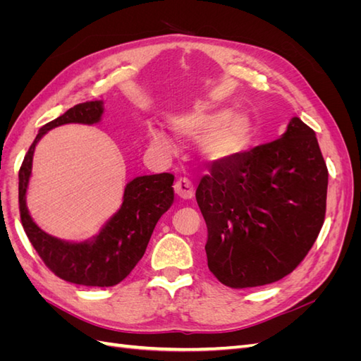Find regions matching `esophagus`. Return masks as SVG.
Wrapping results in <instances>:
<instances>
[{
	"label": "esophagus",
	"instance_id": "34e87169",
	"mask_svg": "<svg viewBox=\"0 0 361 361\" xmlns=\"http://www.w3.org/2000/svg\"><path fill=\"white\" fill-rule=\"evenodd\" d=\"M174 192H176L178 197L180 199H192L194 185L188 178H180L174 182Z\"/></svg>",
	"mask_w": 361,
	"mask_h": 361
}]
</instances>
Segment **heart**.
Returning <instances> with one entry per match:
<instances>
[{
	"instance_id": "b5f03b06",
	"label": "heart",
	"mask_w": 361,
	"mask_h": 361,
	"mask_svg": "<svg viewBox=\"0 0 361 361\" xmlns=\"http://www.w3.org/2000/svg\"><path fill=\"white\" fill-rule=\"evenodd\" d=\"M176 133L191 138H202L203 155L211 161L232 159L248 147L251 125L244 116H232L231 111H194L173 120ZM150 145L161 152H171L170 137L159 126H149Z\"/></svg>"
}]
</instances>
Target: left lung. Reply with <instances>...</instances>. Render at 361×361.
<instances>
[{
	"label": "left lung",
	"instance_id": "obj_1",
	"mask_svg": "<svg viewBox=\"0 0 361 361\" xmlns=\"http://www.w3.org/2000/svg\"><path fill=\"white\" fill-rule=\"evenodd\" d=\"M326 187L314 130L298 117L281 138L216 161L195 191L212 274L233 289L290 274L321 232Z\"/></svg>",
	"mask_w": 361,
	"mask_h": 361
}]
</instances>
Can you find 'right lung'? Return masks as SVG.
<instances>
[{"mask_svg": "<svg viewBox=\"0 0 361 361\" xmlns=\"http://www.w3.org/2000/svg\"><path fill=\"white\" fill-rule=\"evenodd\" d=\"M104 113L101 101L72 106L63 116L42 126L19 169V214L20 223L37 255L54 274L61 280L81 286L108 288L129 276L143 257L149 239L164 212L173 203L171 173L140 176L130 180L123 194V203L111 220L90 241L66 243L45 233L31 220L25 192L31 176L32 154L39 140L49 129L66 123L93 125Z\"/></svg>", "mask_w": 361, "mask_h": 361, "instance_id": "obj_1", "label": "right lung"}]
</instances>
